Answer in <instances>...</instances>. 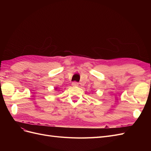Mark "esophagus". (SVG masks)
Here are the masks:
<instances>
[{
  "mask_svg": "<svg viewBox=\"0 0 151 151\" xmlns=\"http://www.w3.org/2000/svg\"><path fill=\"white\" fill-rule=\"evenodd\" d=\"M72 85L73 86H79V83H77V82H73L72 83Z\"/></svg>",
  "mask_w": 151,
  "mask_h": 151,
  "instance_id": "34e87169",
  "label": "esophagus"
}]
</instances>
